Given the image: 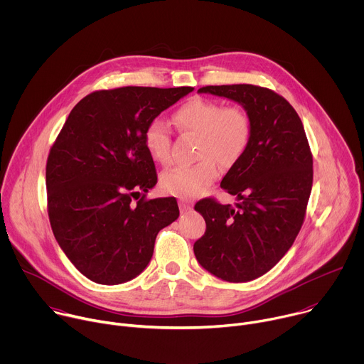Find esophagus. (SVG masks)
Segmentation results:
<instances>
[{
	"mask_svg": "<svg viewBox=\"0 0 364 364\" xmlns=\"http://www.w3.org/2000/svg\"><path fill=\"white\" fill-rule=\"evenodd\" d=\"M178 205H180V210H181L183 213H186V212H188V210L193 209V201L188 200V198H180V200H178Z\"/></svg>",
	"mask_w": 364,
	"mask_h": 364,
	"instance_id": "34e87169",
	"label": "esophagus"
}]
</instances>
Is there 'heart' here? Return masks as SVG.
I'll use <instances>...</instances> for the list:
<instances>
[{"instance_id":"heart-1","label":"heart","mask_w":364,"mask_h":364,"mask_svg":"<svg viewBox=\"0 0 364 364\" xmlns=\"http://www.w3.org/2000/svg\"><path fill=\"white\" fill-rule=\"evenodd\" d=\"M180 132L197 135L193 166L176 167L161 177L163 188L174 196L196 197L209 188L219 177V166H235L247 149L252 124L240 107H222L220 103L193 97L173 114ZM144 145L154 161L168 164L171 159V135L167 124L152 119L144 131Z\"/></svg>"}]
</instances>
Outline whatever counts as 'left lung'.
I'll return each mask as SVG.
<instances>
[{"label":"left lung","mask_w":364,"mask_h":364,"mask_svg":"<svg viewBox=\"0 0 364 364\" xmlns=\"http://www.w3.org/2000/svg\"><path fill=\"white\" fill-rule=\"evenodd\" d=\"M198 93L237 102L250 118L252 135L220 183L239 203L232 207L205 198L194 205L205 220L194 255L215 277L247 282L272 269L292 246L313 187V155L298 114L274 90L222 85Z\"/></svg>","instance_id":"obj_1"}]
</instances>
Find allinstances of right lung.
I'll use <instances>...</instances> for the list:
<instances>
[{"label": "right lung", "mask_w": 364, "mask_h": 364, "mask_svg": "<svg viewBox=\"0 0 364 364\" xmlns=\"http://www.w3.org/2000/svg\"><path fill=\"white\" fill-rule=\"evenodd\" d=\"M194 87L96 90L69 114L46 166L53 235L86 278L118 285L149 264L159 232L177 220L176 197L132 201L157 184L146 125Z\"/></svg>", "instance_id": "add662e5"}]
</instances>
